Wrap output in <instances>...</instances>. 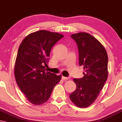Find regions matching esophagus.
<instances>
[{"instance_id": "1", "label": "esophagus", "mask_w": 122, "mask_h": 122, "mask_svg": "<svg viewBox=\"0 0 122 122\" xmlns=\"http://www.w3.org/2000/svg\"><path fill=\"white\" fill-rule=\"evenodd\" d=\"M61 78H62V80H68L69 78V77H64V76H62V77H61Z\"/></svg>"}]
</instances>
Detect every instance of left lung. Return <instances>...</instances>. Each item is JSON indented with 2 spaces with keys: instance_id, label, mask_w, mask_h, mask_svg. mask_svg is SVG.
Returning <instances> with one entry per match:
<instances>
[{
  "instance_id": "left-lung-1",
  "label": "left lung",
  "mask_w": 122,
  "mask_h": 122,
  "mask_svg": "<svg viewBox=\"0 0 122 122\" xmlns=\"http://www.w3.org/2000/svg\"><path fill=\"white\" fill-rule=\"evenodd\" d=\"M77 45L79 65L85 72L81 79L74 78L75 91L70 95L76 106H89L98 98L108 76V56L104 46L89 33L81 32L71 35Z\"/></svg>"
}]
</instances>
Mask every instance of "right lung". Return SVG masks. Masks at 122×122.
<instances>
[{"mask_svg":"<svg viewBox=\"0 0 122 122\" xmlns=\"http://www.w3.org/2000/svg\"><path fill=\"white\" fill-rule=\"evenodd\" d=\"M63 37L61 34L40 30L29 34L20 43L14 74L18 87L31 104L45 103L61 80V75L45 71V67L52 47Z\"/></svg>","mask_w":122,"mask_h":122,"instance_id":"obj_1","label":"right lung"}]
</instances>
